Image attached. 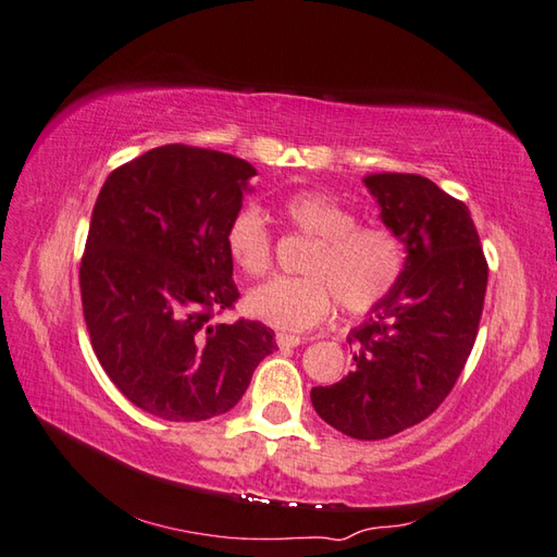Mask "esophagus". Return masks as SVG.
<instances>
[{
  "label": "esophagus",
  "mask_w": 557,
  "mask_h": 557,
  "mask_svg": "<svg viewBox=\"0 0 557 557\" xmlns=\"http://www.w3.org/2000/svg\"><path fill=\"white\" fill-rule=\"evenodd\" d=\"M275 342L280 349H287V347H299L301 345V337L299 335H287V333H277Z\"/></svg>",
  "instance_id": "esophagus-1"
}]
</instances>
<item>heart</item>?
<instances>
[{
  "label": "heart",
  "mask_w": 557,
  "mask_h": 557,
  "mask_svg": "<svg viewBox=\"0 0 557 557\" xmlns=\"http://www.w3.org/2000/svg\"><path fill=\"white\" fill-rule=\"evenodd\" d=\"M280 215L292 230L311 236L299 277H275L248 292L246 311L280 330H306L335 306L349 313L377 309L399 285L405 248L383 227H359V218L337 198L301 191L282 200ZM224 246L232 263L248 277L272 268V236L258 208L246 206L230 220Z\"/></svg>",
  "instance_id": "1"
}]
</instances>
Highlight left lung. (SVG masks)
<instances>
[{"mask_svg": "<svg viewBox=\"0 0 557 557\" xmlns=\"http://www.w3.org/2000/svg\"><path fill=\"white\" fill-rule=\"evenodd\" d=\"M381 220L405 244L395 292L354 327V369L313 387L325 423L357 441H383L429 419L474 349L488 263L469 208L421 174L363 180Z\"/></svg>", "mask_w": 557, "mask_h": 557, "instance_id": "left-lung-1", "label": "left lung"}]
</instances>
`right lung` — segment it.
I'll return each instance as SVG.
<instances>
[{
    "label": "right lung",
    "instance_id": "right-lung-1",
    "mask_svg": "<svg viewBox=\"0 0 557 557\" xmlns=\"http://www.w3.org/2000/svg\"><path fill=\"white\" fill-rule=\"evenodd\" d=\"M253 164L170 144L102 184L81 258L92 349L120 393L164 421L230 411L277 349L258 321L220 323L239 299L224 246Z\"/></svg>",
    "mask_w": 557,
    "mask_h": 557
}]
</instances>
